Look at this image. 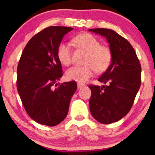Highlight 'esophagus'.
Listing matches in <instances>:
<instances>
[{
	"instance_id": "1",
	"label": "esophagus",
	"mask_w": 155,
	"mask_h": 155,
	"mask_svg": "<svg viewBox=\"0 0 155 155\" xmlns=\"http://www.w3.org/2000/svg\"><path fill=\"white\" fill-rule=\"evenodd\" d=\"M84 85L83 84H82V83H78V89H81V88H82L83 87Z\"/></svg>"
}]
</instances>
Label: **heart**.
<instances>
[{
  "label": "heart",
  "instance_id": "b5f03b06",
  "mask_svg": "<svg viewBox=\"0 0 155 155\" xmlns=\"http://www.w3.org/2000/svg\"><path fill=\"white\" fill-rule=\"evenodd\" d=\"M73 42L77 47L86 52L83 66H73L65 73L67 80L79 83L86 82L92 77L94 72L100 73L109 67L112 61V52L108 46L99 44V40L90 33L80 34L73 38ZM57 58L63 65L71 63V49L64 42L58 44Z\"/></svg>",
  "mask_w": 155,
  "mask_h": 155
}]
</instances>
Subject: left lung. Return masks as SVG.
<instances>
[{
    "label": "left lung",
    "instance_id": "1",
    "mask_svg": "<svg viewBox=\"0 0 155 155\" xmlns=\"http://www.w3.org/2000/svg\"><path fill=\"white\" fill-rule=\"evenodd\" d=\"M89 31L106 37L112 52L111 65L98 79L107 85L89 86L91 114L101 124H110L124 118L132 107L141 84V65L131 44L116 31Z\"/></svg>",
    "mask_w": 155,
    "mask_h": 155
}]
</instances>
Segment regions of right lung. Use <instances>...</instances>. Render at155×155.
I'll return each mask as SVG.
<instances>
[{
  "label": "right lung",
  "mask_w": 155,
  "mask_h": 155,
  "mask_svg": "<svg viewBox=\"0 0 155 155\" xmlns=\"http://www.w3.org/2000/svg\"><path fill=\"white\" fill-rule=\"evenodd\" d=\"M73 29L60 26L44 29L28 41L19 61V95L27 114L40 124L54 126L63 121L77 90L74 81L57 83L63 76L57 47Z\"/></svg>",
  "instance_id": "right-lung-1"
}]
</instances>
